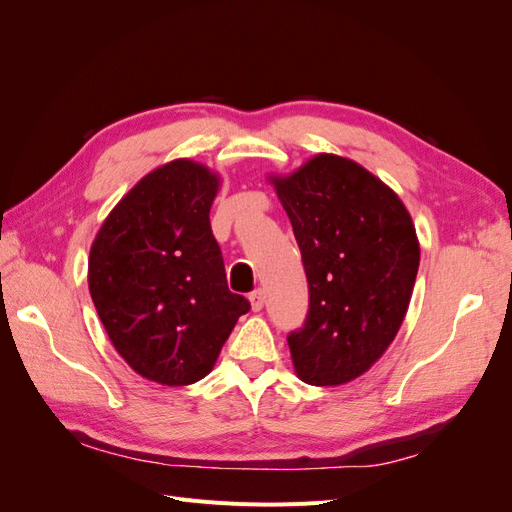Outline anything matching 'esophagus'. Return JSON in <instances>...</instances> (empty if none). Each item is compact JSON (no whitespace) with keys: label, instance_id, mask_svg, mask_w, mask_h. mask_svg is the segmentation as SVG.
Returning <instances> with one entry per match:
<instances>
[{"label":"esophagus","instance_id":"1","mask_svg":"<svg viewBox=\"0 0 512 512\" xmlns=\"http://www.w3.org/2000/svg\"><path fill=\"white\" fill-rule=\"evenodd\" d=\"M250 303H252V309H254V312H260V309L265 307V292H262L260 288H258V290H254V292L250 294Z\"/></svg>","mask_w":512,"mask_h":512}]
</instances>
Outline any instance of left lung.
<instances>
[{"mask_svg":"<svg viewBox=\"0 0 512 512\" xmlns=\"http://www.w3.org/2000/svg\"><path fill=\"white\" fill-rule=\"evenodd\" d=\"M288 213L309 286V312L288 335L297 376L337 386L363 376L406 318L421 260L399 196L361 164L318 153L269 177Z\"/></svg>","mask_w":512,"mask_h":512,"instance_id":"1","label":"left lung"}]
</instances>
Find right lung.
<instances>
[{
    "label": "right lung",
    "mask_w": 512,
    "mask_h": 512,
    "mask_svg": "<svg viewBox=\"0 0 512 512\" xmlns=\"http://www.w3.org/2000/svg\"><path fill=\"white\" fill-rule=\"evenodd\" d=\"M220 177L192 160L151 170L108 213L89 292L115 350L164 386L203 380L250 301L228 290L209 222Z\"/></svg>",
    "instance_id": "right-lung-1"
}]
</instances>
